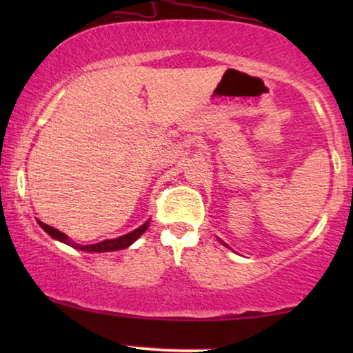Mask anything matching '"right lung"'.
Listing matches in <instances>:
<instances>
[{
  "label": "right lung",
  "instance_id": "1",
  "mask_svg": "<svg viewBox=\"0 0 353 353\" xmlns=\"http://www.w3.org/2000/svg\"><path fill=\"white\" fill-rule=\"evenodd\" d=\"M40 223V226L43 230L46 231L48 234L51 236V238H54L57 241H61V243L64 244H69L72 245V248L75 249H80V250H86V252H110V250H120V249H127L130 244H133L134 241H137L139 236H141L144 231L148 230L149 226V220L146 221V223L139 226V228H137L134 231H132V233L125 234V236H120V238H115V239H105V241H101V243L98 244H90V245H80L74 243V241H70L69 238L64 233H61L59 230L52 228V226L43 223V221H38Z\"/></svg>",
  "mask_w": 353,
  "mask_h": 353
}]
</instances>
